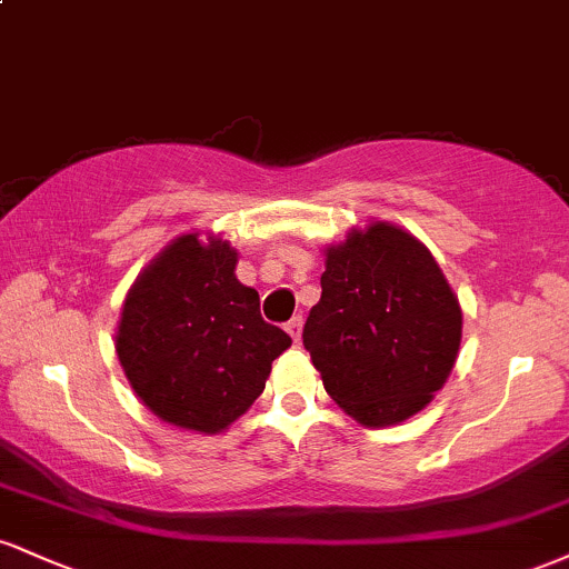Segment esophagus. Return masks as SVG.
<instances>
[{"label":"esophagus","mask_w":569,"mask_h":569,"mask_svg":"<svg viewBox=\"0 0 569 569\" xmlns=\"http://www.w3.org/2000/svg\"><path fill=\"white\" fill-rule=\"evenodd\" d=\"M286 331H289V337L293 342H299V337H302V318H291L289 323H286Z\"/></svg>","instance_id":"obj_1"}]
</instances>
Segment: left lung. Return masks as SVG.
I'll list each match as a JSON object with an SVG mask.
<instances>
[{
    "instance_id": "8db88e82",
    "label": "left lung",
    "mask_w": 569,
    "mask_h": 569,
    "mask_svg": "<svg viewBox=\"0 0 569 569\" xmlns=\"http://www.w3.org/2000/svg\"><path fill=\"white\" fill-rule=\"evenodd\" d=\"M321 302L305 348L326 393L363 428L409 420L433 401L462 339V307L415 234L369 221L323 248Z\"/></svg>"
}]
</instances>
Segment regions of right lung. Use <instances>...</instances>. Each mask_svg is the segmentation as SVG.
Masks as SVG:
<instances>
[{
    "label": "right lung",
    "mask_w": 569,
    "mask_h": 569,
    "mask_svg": "<svg viewBox=\"0 0 569 569\" xmlns=\"http://www.w3.org/2000/svg\"><path fill=\"white\" fill-rule=\"evenodd\" d=\"M238 251L213 232L173 238L133 280L114 350L130 388L162 422L221 433L246 415L291 337L264 323L234 276Z\"/></svg>",
    "instance_id": "right-lung-1"
}]
</instances>
